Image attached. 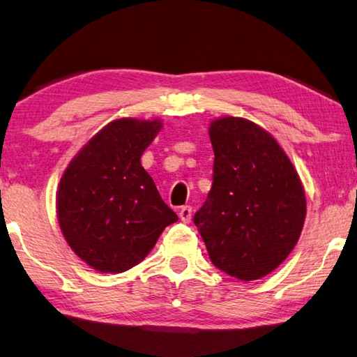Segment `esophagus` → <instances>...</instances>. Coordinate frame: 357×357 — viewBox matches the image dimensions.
Masks as SVG:
<instances>
[{"label": "esophagus", "instance_id": "34e87169", "mask_svg": "<svg viewBox=\"0 0 357 357\" xmlns=\"http://www.w3.org/2000/svg\"><path fill=\"white\" fill-rule=\"evenodd\" d=\"M179 218L183 220L184 223H190V220H192V207L190 206H183V207H181Z\"/></svg>", "mask_w": 357, "mask_h": 357}]
</instances>
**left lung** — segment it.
<instances>
[{
  "mask_svg": "<svg viewBox=\"0 0 357 357\" xmlns=\"http://www.w3.org/2000/svg\"><path fill=\"white\" fill-rule=\"evenodd\" d=\"M213 183L193 217L212 264L241 281L286 261L306 218L304 187L276 139L241 116L211 121Z\"/></svg>",
  "mask_w": 357,
  "mask_h": 357,
  "instance_id": "left-lung-1",
  "label": "left lung"
}]
</instances>
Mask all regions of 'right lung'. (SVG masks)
Returning a JSON list of instances; mask_svg holds the SVG:
<instances>
[{"instance_id":"right-lung-1","label":"right lung","mask_w":357,"mask_h":357,"mask_svg":"<svg viewBox=\"0 0 357 357\" xmlns=\"http://www.w3.org/2000/svg\"><path fill=\"white\" fill-rule=\"evenodd\" d=\"M162 121L114 120L70 160L57 189V220L75 255L100 273L144 261L178 215L140 164Z\"/></svg>"}]
</instances>
